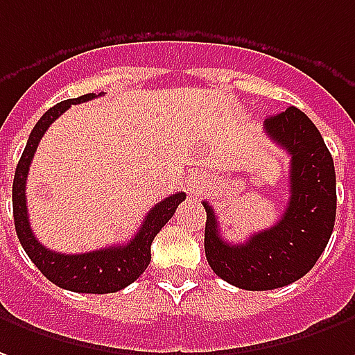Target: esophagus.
<instances>
[{
    "label": "esophagus",
    "mask_w": 355,
    "mask_h": 355,
    "mask_svg": "<svg viewBox=\"0 0 355 355\" xmlns=\"http://www.w3.org/2000/svg\"><path fill=\"white\" fill-rule=\"evenodd\" d=\"M207 177L205 175H202V173H196V175H192V177L188 178V190H190V194H202V190L207 186Z\"/></svg>",
    "instance_id": "obj_1"
}]
</instances>
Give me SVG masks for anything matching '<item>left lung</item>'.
Segmentation results:
<instances>
[{
	"label": "left lung",
	"instance_id": "left-lung-1",
	"mask_svg": "<svg viewBox=\"0 0 355 355\" xmlns=\"http://www.w3.org/2000/svg\"><path fill=\"white\" fill-rule=\"evenodd\" d=\"M263 128L290 155V200L281 220L242 244H229L213 207L203 202L207 263L223 281L244 290L281 288L311 271L336 217L334 163L317 126L304 111L288 107L267 119Z\"/></svg>",
	"mask_w": 355,
	"mask_h": 355
}]
</instances>
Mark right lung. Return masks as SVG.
Listing matches in <instances>:
<instances>
[{
	"label": "right lung",
	"mask_w": 355,
	"mask_h": 355,
	"mask_svg": "<svg viewBox=\"0 0 355 355\" xmlns=\"http://www.w3.org/2000/svg\"><path fill=\"white\" fill-rule=\"evenodd\" d=\"M101 96V94H98ZM96 94H86L80 98L65 100L48 109L36 126L32 128L26 148L22 152L13 178V217L15 230L21 246L24 248L31 261L38 267L42 275L61 288L71 292H84V294H111L119 292L130 282H135L150 265L152 259V242L167 220L175 215L178 203L186 198L184 192L165 198L146 215L142 227L130 238L126 244L103 248L88 254H59L42 246L38 238L34 236L28 220V207H26V177L31 169L32 157L38 148L42 136L46 135L49 125L61 117L67 109L83 101H90L98 98Z\"/></svg>",
	"instance_id": "obj_1"
}]
</instances>
